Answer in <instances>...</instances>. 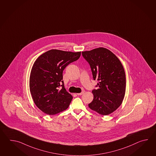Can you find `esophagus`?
<instances>
[{
    "label": "esophagus",
    "mask_w": 156,
    "mask_h": 156,
    "mask_svg": "<svg viewBox=\"0 0 156 156\" xmlns=\"http://www.w3.org/2000/svg\"><path fill=\"white\" fill-rule=\"evenodd\" d=\"M85 93V91H83L81 93H77V95H82L83 94V93Z\"/></svg>",
    "instance_id": "obj_1"
}]
</instances>
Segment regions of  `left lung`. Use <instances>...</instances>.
Masks as SVG:
<instances>
[{
  "label": "left lung",
  "mask_w": 156,
  "mask_h": 156,
  "mask_svg": "<svg viewBox=\"0 0 156 156\" xmlns=\"http://www.w3.org/2000/svg\"><path fill=\"white\" fill-rule=\"evenodd\" d=\"M82 55L90 65L93 79L98 82V88L92 91L94 99L89 107L103 115H109L119 107L125 95L123 65L113 52L103 47L82 52Z\"/></svg>",
  "instance_id": "1"
}]
</instances>
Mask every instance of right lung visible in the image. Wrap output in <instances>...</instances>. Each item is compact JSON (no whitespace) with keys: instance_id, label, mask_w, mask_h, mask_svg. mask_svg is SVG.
<instances>
[{"instance_id":"right-lung-1","label":"right lung","mask_w":156,"mask_h":156,"mask_svg":"<svg viewBox=\"0 0 156 156\" xmlns=\"http://www.w3.org/2000/svg\"><path fill=\"white\" fill-rule=\"evenodd\" d=\"M80 55L81 52L51 50L34 62L30 74V92L43 113L55 115L68 108L73 98L65 88L63 71Z\"/></svg>"}]
</instances>
